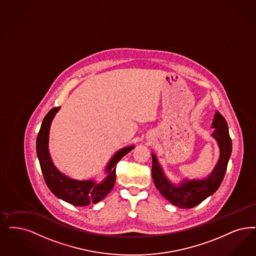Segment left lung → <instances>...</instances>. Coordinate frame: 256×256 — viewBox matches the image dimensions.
<instances>
[{
    "mask_svg": "<svg viewBox=\"0 0 256 256\" xmlns=\"http://www.w3.org/2000/svg\"><path fill=\"white\" fill-rule=\"evenodd\" d=\"M212 128H214L212 137L219 148V159L212 172L204 178H183L181 181L174 183L164 172L158 157L154 152L152 154V174L154 184L160 194L177 208H194L208 196L214 194L223 181L232 146L226 121L218 112H215Z\"/></svg>",
    "mask_w": 256,
    "mask_h": 256,
    "instance_id": "left-lung-1",
    "label": "left lung"
}]
</instances>
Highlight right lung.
I'll list each match as a JSON object with an SVG mask.
<instances>
[{
  "mask_svg": "<svg viewBox=\"0 0 256 256\" xmlns=\"http://www.w3.org/2000/svg\"><path fill=\"white\" fill-rule=\"evenodd\" d=\"M60 108V106L54 108L46 115L37 136L36 150L44 181L52 194L66 203L75 206L96 204L110 192L116 180V164L124 155L132 150L135 146H124L113 154L104 166L102 180H97L96 178L84 180L72 178L56 168L48 148L52 121Z\"/></svg>",
  "mask_w": 256,
  "mask_h": 256,
  "instance_id": "right-lung-1",
  "label": "right lung"
}]
</instances>
